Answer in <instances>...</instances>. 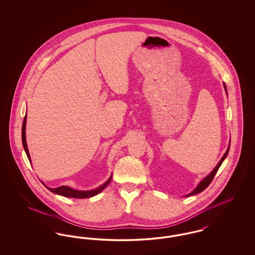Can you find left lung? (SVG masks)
Listing matches in <instances>:
<instances>
[{"mask_svg": "<svg viewBox=\"0 0 255 255\" xmlns=\"http://www.w3.org/2000/svg\"><path fill=\"white\" fill-rule=\"evenodd\" d=\"M225 87V90L227 91V88H226V85H224ZM229 150H230V146H229V148H228V150H227V152L225 153V155L223 156V158H221V160L219 161L218 164H217V166L213 169V171L206 177L205 178L202 182H200L199 184H198V186L195 188L194 190L191 192V193H189L188 195H186V197H189V196H192V195L198 194V193H200V192H202V191H204L205 189H206V187L210 184V182H212V180H213V178L215 177V175H216V173H217V171H218L219 167L221 166V164H222V162L224 161V159L226 158L227 157V155H228V153H229Z\"/></svg>", "mask_w": 255, "mask_h": 255, "instance_id": "left-lung-1", "label": "left lung"}]
</instances>
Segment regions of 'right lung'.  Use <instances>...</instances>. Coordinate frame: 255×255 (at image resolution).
<instances>
[{"label":"right lung","instance_id":"1","mask_svg":"<svg viewBox=\"0 0 255 255\" xmlns=\"http://www.w3.org/2000/svg\"><path fill=\"white\" fill-rule=\"evenodd\" d=\"M25 122H26V115L24 116V122H23V127H22V141H23V146H24V151L26 153V156L30 161L29 158V153H28V149L26 145V140H25ZM112 177H110L109 180L105 183H103L102 185H100L99 187H97V189L94 190H89V191H79V190H75L69 186H59L57 188H49L48 186H46L49 191L55 193V194L61 195L64 197H68V198H75V199H85V198H90L93 196L100 193L108 184L111 182Z\"/></svg>","mask_w":255,"mask_h":255}]
</instances>
